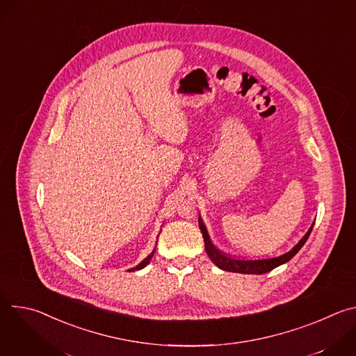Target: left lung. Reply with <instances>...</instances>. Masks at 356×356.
I'll return each instance as SVG.
<instances>
[{"label":"left lung","mask_w":356,"mask_h":356,"mask_svg":"<svg viewBox=\"0 0 356 356\" xmlns=\"http://www.w3.org/2000/svg\"><path fill=\"white\" fill-rule=\"evenodd\" d=\"M198 227L202 232V238H204V243H206V250H207V255L210 257V259L222 270H228V272H235V273H248V275H262V273H266V272H270L273 270L275 268L289 262L296 253L301 249V246L306 243L307 238L310 236L312 234V229H313V225L312 228L309 229V232L304 235L300 242L291 249L289 250L287 253H284V255L282 257H277V258H270V259H257V261H248V259H239V258H234L231 255H227V253L221 252L220 249H217L210 236H209V232L206 229V225L204 222H202V220L198 217Z\"/></svg>","instance_id":"obj_1"}]
</instances>
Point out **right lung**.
<instances>
[{
    "label": "right lung",
    "instance_id": "right-lung-1",
    "mask_svg": "<svg viewBox=\"0 0 356 356\" xmlns=\"http://www.w3.org/2000/svg\"><path fill=\"white\" fill-rule=\"evenodd\" d=\"M154 253H155V249H154V252H152L147 258H145V259H143V261H142V262H140L138 266H135V268H132V269H129V270H132V272H134V270H139V269L145 268V266L149 264V261L152 259V257H154Z\"/></svg>",
    "mask_w": 356,
    "mask_h": 356
}]
</instances>
